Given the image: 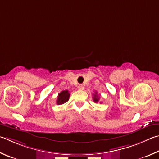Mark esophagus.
Wrapping results in <instances>:
<instances>
[{
	"instance_id": "34e87169",
	"label": "esophagus",
	"mask_w": 159,
	"mask_h": 159,
	"mask_svg": "<svg viewBox=\"0 0 159 159\" xmlns=\"http://www.w3.org/2000/svg\"><path fill=\"white\" fill-rule=\"evenodd\" d=\"M78 88H79V89H80V90H83V89H84V86H83V85H81V84L79 85V87H78Z\"/></svg>"
}]
</instances>
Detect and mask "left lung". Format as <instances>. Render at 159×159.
I'll list each match as a JSON object with an SVG mask.
<instances>
[{
    "label": "left lung",
    "mask_w": 159,
    "mask_h": 159,
    "mask_svg": "<svg viewBox=\"0 0 159 159\" xmlns=\"http://www.w3.org/2000/svg\"><path fill=\"white\" fill-rule=\"evenodd\" d=\"M93 100H94V102L95 103H97L98 102H99V97H98V95H97V92H95V94H94Z\"/></svg>",
    "instance_id": "left-lung-1"
}]
</instances>
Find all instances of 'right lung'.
Here are the masks:
<instances>
[{"label":"right lung","instance_id":"obj_1","mask_svg":"<svg viewBox=\"0 0 159 159\" xmlns=\"http://www.w3.org/2000/svg\"><path fill=\"white\" fill-rule=\"evenodd\" d=\"M70 94L69 93V91L67 90H63L60 93L58 94V96H57V105H61L65 103V102H67L69 100V98H70Z\"/></svg>","mask_w":159,"mask_h":159}]
</instances>
